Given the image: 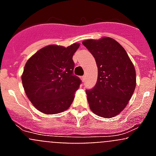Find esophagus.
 <instances>
[{
    "label": "esophagus",
    "mask_w": 156,
    "mask_h": 156,
    "mask_svg": "<svg viewBox=\"0 0 156 156\" xmlns=\"http://www.w3.org/2000/svg\"><path fill=\"white\" fill-rule=\"evenodd\" d=\"M85 79H86V76H83L81 77V80H82V81H85Z\"/></svg>",
    "instance_id": "obj_1"
}]
</instances>
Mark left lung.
Listing matches in <instances>:
<instances>
[{
  "label": "left lung",
  "mask_w": 156,
  "mask_h": 156,
  "mask_svg": "<svg viewBox=\"0 0 156 156\" xmlns=\"http://www.w3.org/2000/svg\"><path fill=\"white\" fill-rule=\"evenodd\" d=\"M97 63L98 80L87 90L90 110L95 115L112 118L127 105L136 87V71L125 49L110 37L83 41Z\"/></svg>",
  "instance_id": "8db88e82"
}]
</instances>
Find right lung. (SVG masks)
I'll list each match as a JSON object with an SVG mask.
<instances>
[{
  "label": "right lung",
  "instance_id": "right-lung-1",
  "mask_svg": "<svg viewBox=\"0 0 156 156\" xmlns=\"http://www.w3.org/2000/svg\"><path fill=\"white\" fill-rule=\"evenodd\" d=\"M79 43L65 48L51 44L28 59L22 75L29 100L40 112L57 114L70 107L81 80L73 75V56Z\"/></svg>",
  "mask_w": 156,
  "mask_h": 156
}]
</instances>
